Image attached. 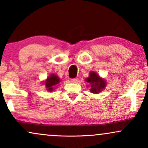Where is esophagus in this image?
<instances>
[{"mask_svg": "<svg viewBox=\"0 0 148 148\" xmlns=\"http://www.w3.org/2000/svg\"><path fill=\"white\" fill-rule=\"evenodd\" d=\"M78 81H79V80H78V79H76H76H73L71 80V81H72V83H77Z\"/></svg>", "mask_w": 148, "mask_h": 148, "instance_id": "obj_1", "label": "esophagus"}]
</instances>
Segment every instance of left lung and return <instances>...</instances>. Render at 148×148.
<instances>
[{
  "label": "left lung",
  "mask_w": 148,
  "mask_h": 148,
  "mask_svg": "<svg viewBox=\"0 0 148 148\" xmlns=\"http://www.w3.org/2000/svg\"><path fill=\"white\" fill-rule=\"evenodd\" d=\"M86 81L90 84V92L92 93L97 94L101 90H103L106 87V81L105 80L101 78L95 72H90L89 74V77L86 79Z\"/></svg>",
  "instance_id": "obj_1"
}]
</instances>
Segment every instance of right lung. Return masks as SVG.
<instances>
[{
	"label": "right lung",
	"mask_w": 148,
	"mask_h": 148,
	"mask_svg": "<svg viewBox=\"0 0 148 148\" xmlns=\"http://www.w3.org/2000/svg\"><path fill=\"white\" fill-rule=\"evenodd\" d=\"M60 82V79L58 76L56 74H51L45 81V84L47 88V91L52 92L55 90V87L59 84Z\"/></svg>",
	"instance_id": "add662e5"
}]
</instances>
